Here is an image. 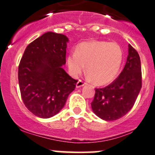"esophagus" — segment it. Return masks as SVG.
<instances>
[{"mask_svg":"<svg viewBox=\"0 0 155 155\" xmlns=\"http://www.w3.org/2000/svg\"><path fill=\"white\" fill-rule=\"evenodd\" d=\"M86 84V83L84 82V81H83L82 80H79V81H77V83H76V87L77 88H79V87H81L84 86V85Z\"/></svg>","mask_w":155,"mask_h":155,"instance_id":"34e87169","label":"esophagus"}]
</instances>
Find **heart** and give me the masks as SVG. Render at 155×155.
<instances>
[{"label": "heart", "instance_id": "obj_1", "mask_svg": "<svg viewBox=\"0 0 155 155\" xmlns=\"http://www.w3.org/2000/svg\"><path fill=\"white\" fill-rule=\"evenodd\" d=\"M123 60V51L117 43L92 41L80 44L67 57L70 74L77 77L84 70L95 84L109 83L117 76Z\"/></svg>", "mask_w": 155, "mask_h": 155}]
</instances>
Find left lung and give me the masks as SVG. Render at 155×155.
Listing matches in <instances>:
<instances>
[{
	"label": "left lung",
	"instance_id": "left-lung-1",
	"mask_svg": "<svg viewBox=\"0 0 155 155\" xmlns=\"http://www.w3.org/2000/svg\"><path fill=\"white\" fill-rule=\"evenodd\" d=\"M141 65L138 53L128 44V56L120 76L107 87L96 88L92 109L106 121L121 118L133 108L142 85Z\"/></svg>",
	"mask_w": 155,
	"mask_h": 155
}]
</instances>
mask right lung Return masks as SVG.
<instances>
[{
  "label": "right lung",
  "mask_w": 155,
  "mask_h": 155,
  "mask_svg": "<svg viewBox=\"0 0 155 155\" xmlns=\"http://www.w3.org/2000/svg\"><path fill=\"white\" fill-rule=\"evenodd\" d=\"M68 38L60 33L47 32L28 44L18 68L21 97L25 106L40 118L59 113L77 80L71 77L65 64Z\"/></svg>",
  "instance_id": "1"
}]
</instances>
